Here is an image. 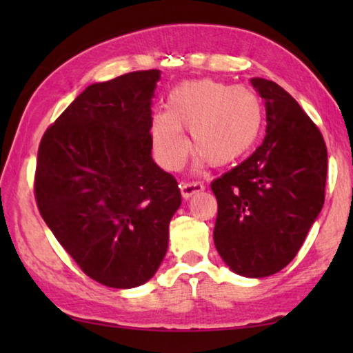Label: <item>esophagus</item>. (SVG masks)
I'll return each instance as SVG.
<instances>
[{
    "instance_id": "1",
    "label": "esophagus",
    "mask_w": 353,
    "mask_h": 353,
    "mask_svg": "<svg viewBox=\"0 0 353 353\" xmlns=\"http://www.w3.org/2000/svg\"><path fill=\"white\" fill-rule=\"evenodd\" d=\"M181 194L185 199H190L192 194H196V192H201L204 190V185H202L201 181H183L181 185Z\"/></svg>"
}]
</instances>
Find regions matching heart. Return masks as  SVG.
<instances>
[{"instance_id":"b5f03b06","label":"heart","mask_w":353,"mask_h":353,"mask_svg":"<svg viewBox=\"0 0 353 353\" xmlns=\"http://www.w3.org/2000/svg\"><path fill=\"white\" fill-rule=\"evenodd\" d=\"M167 110L154 114L152 141L163 167L175 170L192 148L212 165H230L244 156L262 128V103L255 91L216 80L178 85L168 94Z\"/></svg>"}]
</instances>
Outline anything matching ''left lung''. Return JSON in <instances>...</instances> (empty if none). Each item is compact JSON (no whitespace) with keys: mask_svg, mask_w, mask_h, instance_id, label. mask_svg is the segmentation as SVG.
Here are the masks:
<instances>
[{"mask_svg":"<svg viewBox=\"0 0 353 353\" xmlns=\"http://www.w3.org/2000/svg\"><path fill=\"white\" fill-rule=\"evenodd\" d=\"M265 99L267 134L252 156L212 181L214 243L234 273L265 278L296 257L325 204L323 134L278 83L250 79Z\"/></svg>","mask_w":353,"mask_h":353,"instance_id":"obj_1","label":"left lung"}]
</instances>
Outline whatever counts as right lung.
I'll use <instances>...</instances> for the list:
<instances>
[{
    "label": "right lung",
    "instance_id": "1",
    "mask_svg": "<svg viewBox=\"0 0 353 353\" xmlns=\"http://www.w3.org/2000/svg\"><path fill=\"white\" fill-rule=\"evenodd\" d=\"M161 70L93 83L43 134L38 210L81 272L128 289L154 276L181 204L175 176L151 157V103Z\"/></svg>",
    "mask_w": 353,
    "mask_h": 353
}]
</instances>
